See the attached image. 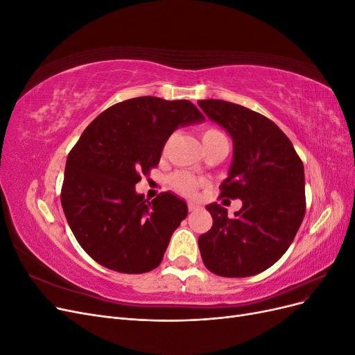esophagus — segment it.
Here are the masks:
<instances>
[{
    "instance_id": "obj_1",
    "label": "esophagus",
    "mask_w": 355,
    "mask_h": 355,
    "mask_svg": "<svg viewBox=\"0 0 355 355\" xmlns=\"http://www.w3.org/2000/svg\"><path fill=\"white\" fill-rule=\"evenodd\" d=\"M188 209H189V211H196V210L200 209V204H197L196 201H189L188 202Z\"/></svg>"
}]
</instances>
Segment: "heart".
<instances>
[{
	"mask_svg": "<svg viewBox=\"0 0 355 355\" xmlns=\"http://www.w3.org/2000/svg\"><path fill=\"white\" fill-rule=\"evenodd\" d=\"M214 135H220L218 130H214V128H207V130H204L201 135V141L207 137H211ZM170 185L173 187L180 194H185V196H191L194 194V191L197 189V180L194 178H191L187 173H176L170 178Z\"/></svg>",
	"mask_w": 355,
	"mask_h": 355,
	"instance_id": "obj_1",
	"label": "heart"
}]
</instances>
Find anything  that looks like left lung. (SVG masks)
I'll list each match as a JSON object with an SVG mask.
<instances>
[{
  "label": "left lung",
  "mask_w": 355,
  "mask_h": 355,
  "mask_svg": "<svg viewBox=\"0 0 355 355\" xmlns=\"http://www.w3.org/2000/svg\"><path fill=\"white\" fill-rule=\"evenodd\" d=\"M198 105L232 139L220 197L243 201L234 218L218 202L206 207L213 227L198 239L202 262L220 277L256 275L286 253L304 220V164L290 139L266 116L225 101Z\"/></svg>",
  "instance_id": "1"
}]
</instances>
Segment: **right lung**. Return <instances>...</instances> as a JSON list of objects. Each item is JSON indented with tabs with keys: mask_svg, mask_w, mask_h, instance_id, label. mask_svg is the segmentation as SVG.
<instances>
[{
	"mask_svg": "<svg viewBox=\"0 0 355 355\" xmlns=\"http://www.w3.org/2000/svg\"><path fill=\"white\" fill-rule=\"evenodd\" d=\"M206 118L189 101L154 96L103 111L68 155L60 201L75 239L90 257L124 274H142L163 261L187 202L171 192L153 201L135 185L159 163L178 127Z\"/></svg>",
	"mask_w": 355,
	"mask_h": 355,
	"instance_id": "right-lung-1",
	"label": "right lung"
}]
</instances>
